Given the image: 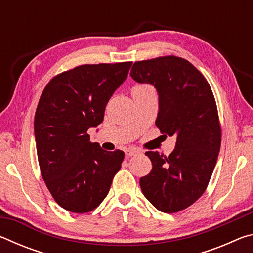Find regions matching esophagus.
Masks as SVG:
<instances>
[{
    "instance_id": "esophagus-1",
    "label": "esophagus",
    "mask_w": 253,
    "mask_h": 253,
    "mask_svg": "<svg viewBox=\"0 0 253 253\" xmlns=\"http://www.w3.org/2000/svg\"><path fill=\"white\" fill-rule=\"evenodd\" d=\"M139 153H140V152L138 151V149H136V148H128V149H126V152H125L127 157L137 155V154H139Z\"/></svg>"
}]
</instances>
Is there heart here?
<instances>
[{
	"instance_id": "heart-1",
	"label": "heart",
	"mask_w": 253,
	"mask_h": 253,
	"mask_svg": "<svg viewBox=\"0 0 253 253\" xmlns=\"http://www.w3.org/2000/svg\"><path fill=\"white\" fill-rule=\"evenodd\" d=\"M148 87L149 85H147V84H138V85H135V87L132 88V90H140V89H146Z\"/></svg>"
}]
</instances>
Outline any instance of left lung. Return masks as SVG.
Returning a JSON list of instances; mask_svg holds the SVG:
<instances>
[{"label":"left lung","instance_id":"1","mask_svg":"<svg viewBox=\"0 0 253 253\" xmlns=\"http://www.w3.org/2000/svg\"><path fill=\"white\" fill-rule=\"evenodd\" d=\"M130 76L156 88V126L164 136H176L168 157L158 152L145 153L153 169L140 178V188L160 211H182L207 190L220 152L221 125L212 89L191 62L175 55L137 61Z\"/></svg>","mask_w":253,"mask_h":253}]
</instances>
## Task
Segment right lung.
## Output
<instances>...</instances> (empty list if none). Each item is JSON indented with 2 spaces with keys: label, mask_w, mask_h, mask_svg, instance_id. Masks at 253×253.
Segmentation results:
<instances>
[{
  "label": "right lung",
  "mask_w": 253,
  "mask_h": 253,
  "mask_svg": "<svg viewBox=\"0 0 253 253\" xmlns=\"http://www.w3.org/2000/svg\"><path fill=\"white\" fill-rule=\"evenodd\" d=\"M131 63L81 65L53 77L42 91L34 117L38 161L51 195L67 211L95 210L122 168L125 153L105 151L87 131L104 121Z\"/></svg>",
  "instance_id": "right-lung-1"
}]
</instances>
